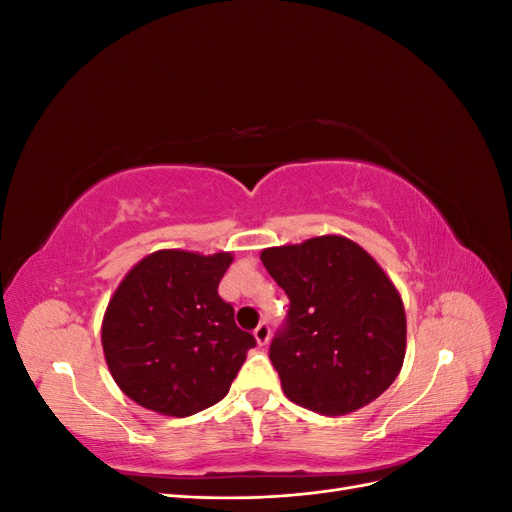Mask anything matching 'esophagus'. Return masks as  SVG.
I'll use <instances>...</instances> for the list:
<instances>
[{
	"mask_svg": "<svg viewBox=\"0 0 512 512\" xmlns=\"http://www.w3.org/2000/svg\"><path fill=\"white\" fill-rule=\"evenodd\" d=\"M269 335H271V329H269L267 322H260L258 327L254 329V337H256V342H258L260 346H265V344L269 342Z\"/></svg>",
	"mask_w": 512,
	"mask_h": 512,
	"instance_id": "34e87169",
	"label": "esophagus"
}]
</instances>
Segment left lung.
Instances as JSON below:
<instances>
[{"instance_id":"1","label":"left lung","mask_w":512,"mask_h":512,"mask_svg":"<svg viewBox=\"0 0 512 512\" xmlns=\"http://www.w3.org/2000/svg\"><path fill=\"white\" fill-rule=\"evenodd\" d=\"M260 260L290 299L269 348L286 397L342 416L389 389L406 356V312L378 262L339 235L267 247Z\"/></svg>"}]
</instances>
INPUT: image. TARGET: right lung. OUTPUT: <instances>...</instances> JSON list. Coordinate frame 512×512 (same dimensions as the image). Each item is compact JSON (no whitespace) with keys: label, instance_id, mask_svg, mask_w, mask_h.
Returning <instances> with one entry per match:
<instances>
[{"label":"right lung","instance_id":"add662e5","mask_svg":"<svg viewBox=\"0 0 512 512\" xmlns=\"http://www.w3.org/2000/svg\"><path fill=\"white\" fill-rule=\"evenodd\" d=\"M230 262V252L160 250L117 286L102 320V348L113 380L138 406L181 418L226 397L256 346L218 294Z\"/></svg>","mask_w":512,"mask_h":512}]
</instances>
